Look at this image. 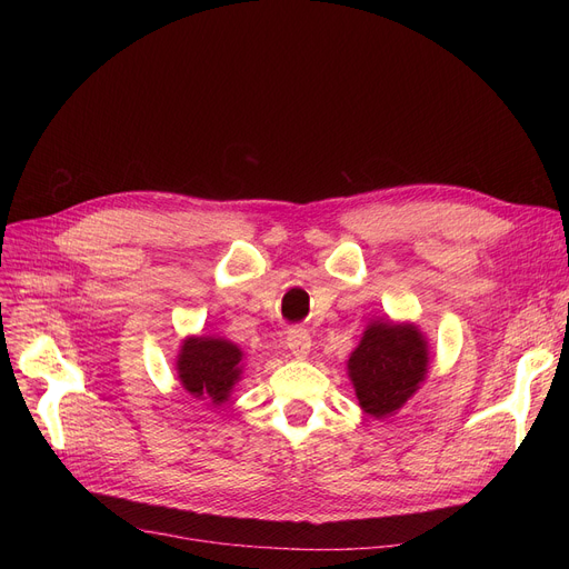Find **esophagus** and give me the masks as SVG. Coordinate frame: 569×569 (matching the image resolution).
<instances>
[{
    "instance_id": "obj_1",
    "label": "esophagus",
    "mask_w": 569,
    "mask_h": 569,
    "mask_svg": "<svg viewBox=\"0 0 569 569\" xmlns=\"http://www.w3.org/2000/svg\"><path fill=\"white\" fill-rule=\"evenodd\" d=\"M286 343L295 357H307L311 350V337L305 327H292V330H288Z\"/></svg>"
}]
</instances>
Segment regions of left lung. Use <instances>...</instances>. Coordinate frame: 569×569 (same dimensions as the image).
Listing matches in <instances>:
<instances>
[{
	"label": "left lung",
	"instance_id": "left-lung-1",
	"mask_svg": "<svg viewBox=\"0 0 569 569\" xmlns=\"http://www.w3.org/2000/svg\"><path fill=\"white\" fill-rule=\"evenodd\" d=\"M429 373V346L412 322L373 320L348 360L357 401L371 417L397 412Z\"/></svg>",
	"mask_w": 569,
	"mask_h": 569
}]
</instances>
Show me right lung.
Masks as SVG:
<instances>
[{"label": "right lung", "mask_w": 569, "mask_h": 569, "mask_svg": "<svg viewBox=\"0 0 569 569\" xmlns=\"http://www.w3.org/2000/svg\"><path fill=\"white\" fill-rule=\"evenodd\" d=\"M242 348L228 339L189 337L177 355V378L191 397L221 406L242 378Z\"/></svg>", "instance_id": "add662e5"}]
</instances>
